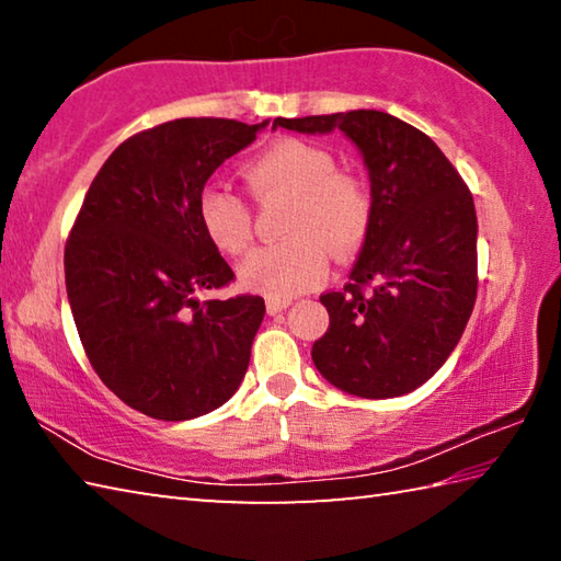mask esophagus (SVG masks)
Masks as SVG:
<instances>
[{
	"instance_id": "34e87169",
	"label": "esophagus",
	"mask_w": 561,
	"mask_h": 561,
	"mask_svg": "<svg viewBox=\"0 0 561 561\" xmlns=\"http://www.w3.org/2000/svg\"><path fill=\"white\" fill-rule=\"evenodd\" d=\"M291 307V299H267V314H279V311H287Z\"/></svg>"
}]
</instances>
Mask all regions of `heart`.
<instances>
[{
	"label": "heart",
	"instance_id": "obj_1",
	"mask_svg": "<svg viewBox=\"0 0 561 561\" xmlns=\"http://www.w3.org/2000/svg\"><path fill=\"white\" fill-rule=\"evenodd\" d=\"M257 201L287 197L282 232L287 240L247 254L240 282L272 299H289L327 277L329 252L344 260L360 250L371 232L374 203L366 185L339 173L334 156L307 140L284 138L244 168ZM197 215L217 250L240 254L252 240V213L240 195L207 185Z\"/></svg>",
	"mask_w": 561,
	"mask_h": 561
}]
</instances>
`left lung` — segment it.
Masks as SVG:
<instances>
[{
	"label": "left lung",
	"instance_id": "1",
	"mask_svg": "<svg viewBox=\"0 0 561 561\" xmlns=\"http://www.w3.org/2000/svg\"><path fill=\"white\" fill-rule=\"evenodd\" d=\"M341 130L371 180L374 222L341 291L321 297L319 374L358 398L415 391L448 360L478 297V215L433 140L383 111L274 118L272 128Z\"/></svg>",
	"mask_w": 561,
	"mask_h": 561
}]
</instances>
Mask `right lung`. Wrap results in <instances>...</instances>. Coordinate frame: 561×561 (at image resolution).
Wrapping results in <instances>:
<instances>
[{"label": "right lung", "mask_w": 561, "mask_h": 561, "mask_svg": "<svg viewBox=\"0 0 561 561\" xmlns=\"http://www.w3.org/2000/svg\"><path fill=\"white\" fill-rule=\"evenodd\" d=\"M267 123L178 118L136 133L93 178L66 242V294L93 371L158 421L215 411L250 366L264 299H197L234 279L197 201Z\"/></svg>", "instance_id": "1"}]
</instances>
